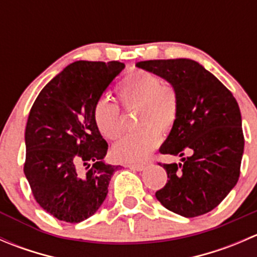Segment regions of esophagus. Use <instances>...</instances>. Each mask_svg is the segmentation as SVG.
<instances>
[{
	"instance_id": "1",
	"label": "esophagus",
	"mask_w": 257,
	"mask_h": 257,
	"mask_svg": "<svg viewBox=\"0 0 257 257\" xmlns=\"http://www.w3.org/2000/svg\"><path fill=\"white\" fill-rule=\"evenodd\" d=\"M128 168H131V169L133 170H137V172H142V170L145 168V164H131V165H126Z\"/></svg>"
}]
</instances>
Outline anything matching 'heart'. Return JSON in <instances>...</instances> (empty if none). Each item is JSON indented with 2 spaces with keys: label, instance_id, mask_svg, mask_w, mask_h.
<instances>
[{
  "label": "heart",
  "instance_id": "obj_1",
  "mask_svg": "<svg viewBox=\"0 0 257 257\" xmlns=\"http://www.w3.org/2000/svg\"><path fill=\"white\" fill-rule=\"evenodd\" d=\"M116 94L126 109L138 107L137 125L141 129L121 137L113 145V157L119 162L143 163L177 123L179 97L170 83L147 71H136L116 87ZM93 119L104 138L114 141L123 131L120 108L108 98H99L93 108Z\"/></svg>",
  "mask_w": 257,
  "mask_h": 257
}]
</instances>
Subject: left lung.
I'll return each instance as SVG.
<instances>
[{"label":"left lung","instance_id":"left-lung-1","mask_svg":"<svg viewBox=\"0 0 257 257\" xmlns=\"http://www.w3.org/2000/svg\"><path fill=\"white\" fill-rule=\"evenodd\" d=\"M137 67L168 80L178 93L177 123L159 152L179 157L191 153L179 164H162L168 181L155 196L184 217L206 214L239 180L245 144L239 104L214 74L193 59H154L138 62Z\"/></svg>","mask_w":257,"mask_h":257}]
</instances>
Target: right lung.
Segmentation results:
<instances>
[{"mask_svg": "<svg viewBox=\"0 0 257 257\" xmlns=\"http://www.w3.org/2000/svg\"><path fill=\"white\" fill-rule=\"evenodd\" d=\"M124 67L118 61L74 62L46 84L31 108L23 172L36 201L61 221L92 216L121 168L103 160L108 143L93 108Z\"/></svg>", "mask_w": 257, "mask_h": 257, "instance_id": "add662e5", "label": "right lung"}]
</instances>
